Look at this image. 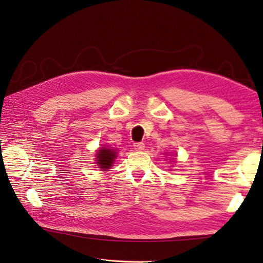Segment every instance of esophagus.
Here are the masks:
<instances>
[{"label":"esophagus","instance_id":"34e87169","mask_svg":"<svg viewBox=\"0 0 263 263\" xmlns=\"http://www.w3.org/2000/svg\"><path fill=\"white\" fill-rule=\"evenodd\" d=\"M134 147H135L136 151H142L145 147V144L143 142H138V143H134Z\"/></svg>","mask_w":263,"mask_h":263}]
</instances>
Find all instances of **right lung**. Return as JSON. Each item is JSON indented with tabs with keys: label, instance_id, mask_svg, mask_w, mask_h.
Returning a JSON list of instances; mask_svg holds the SVG:
<instances>
[{
	"label": "right lung",
	"instance_id": "obj_1",
	"mask_svg": "<svg viewBox=\"0 0 263 263\" xmlns=\"http://www.w3.org/2000/svg\"><path fill=\"white\" fill-rule=\"evenodd\" d=\"M116 157V153L112 149H108L106 147H102L101 149H99L98 154H97V163L100 168H109L114 163V159Z\"/></svg>",
	"mask_w": 263,
	"mask_h": 263
}]
</instances>
